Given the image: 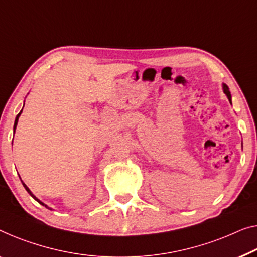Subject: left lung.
Masks as SVG:
<instances>
[{"label":"left lung","mask_w":257,"mask_h":257,"mask_svg":"<svg viewBox=\"0 0 257 257\" xmlns=\"http://www.w3.org/2000/svg\"><path fill=\"white\" fill-rule=\"evenodd\" d=\"M224 92H225V94L227 95L228 100L231 101V92H229V90H228V86H227V85H224Z\"/></svg>","instance_id":"left-lung-1"}]
</instances>
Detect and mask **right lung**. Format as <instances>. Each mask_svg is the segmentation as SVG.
<instances>
[{
	"mask_svg": "<svg viewBox=\"0 0 257 257\" xmlns=\"http://www.w3.org/2000/svg\"><path fill=\"white\" fill-rule=\"evenodd\" d=\"M22 110H23V109H22ZM21 113H22V112H19V113L17 114V116H16V120H15V124H14V132H15V129H16V127H17V122H18V117H19V115H21ZM22 183H23V182H22ZM23 186H24V188L26 189V191H28V193H29V194L31 195V196H32V197L34 198V200H36L37 202H39L41 205H45V206H46V208H47V209H49L47 205H46V204H44V203H43V202H41V201H39V200H38V198H37L36 196H34V195H33L32 193H31V191H30V189L28 188V187H26V185H25V183H23Z\"/></svg>",
	"mask_w": 257,
	"mask_h": 257,
	"instance_id": "obj_1",
	"label": "right lung"
}]
</instances>
